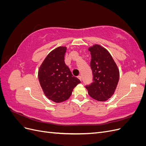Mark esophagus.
<instances>
[{
    "instance_id": "obj_1",
    "label": "esophagus",
    "mask_w": 146,
    "mask_h": 146,
    "mask_svg": "<svg viewBox=\"0 0 146 146\" xmlns=\"http://www.w3.org/2000/svg\"><path fill=\"white\" fill-rule=\"evenodd\" d=\"M78 78L79 79H80V80H82V77H81L80 76H78Z\"/></svg>"
}]
</instances>
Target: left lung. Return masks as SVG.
I'll use <instances>...</instances> for the list:
<instances>
[{
    "label": "left lung",
    "mask_w": 146,
    "mask_h": 146,
    "mask_svg": "<svg viewBox=\"0 0 146 146\" xmlns=\"http://www.w3.org/2000/svg\"><path fill=\"white\" fill-rule=\"evenodd\" d=\"M91 55L90 66L93 79L85 87L88 94L98 101H106L115 91L119 78V71L108 51L100 45L89 48Z\"/></svg>",
    "instance_id": "1"
}]
</instances>
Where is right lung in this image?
I'll list each match as a JSON object with an SVG mask.
<instances>
[{
	"mask_svg": "<svg viewBox=\"0 0 146 146\" xmlns=\"http://www.w3.org/2000/svg\"><path fill=\"white\" fill-rule=\"evenodd\" d=\"M66 47L60 46L51 51L38 70L39 83L47 98L56 103L69 98L80 80L72 74L64 63Z\"/></svg>",
	"mask_w": 146,
	"mask_h": 146,
	"instance_id": "obj_1",
	"label": "right lung"
}]
</instances>
